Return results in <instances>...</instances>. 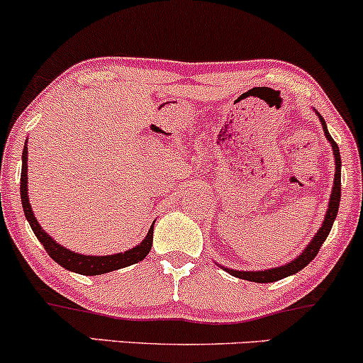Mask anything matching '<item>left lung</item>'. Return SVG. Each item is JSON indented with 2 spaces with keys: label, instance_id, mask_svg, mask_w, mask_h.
I'll use <instances>...</instances> for the list:
<instances>
[{
  "label": "left lung",
  "instance_id": "8db88e82",
  "mask_svg": "<svg viewBox=\"0 0 363 363\" xmlns=\"http://www.w3.org/2000/svg\"><path fill=\"white\" fill-rule=\"evenodd\" d=\"M315 114H318V118L320 121V126H323L324 136H326L329 145H331L333 155H335V181H333V191H331V196H329L328 211H326V215H324V220H323V223H320L318 234L312 237L311 242L306 245V249H303V251L298 254L297 257H294L291 261L285 262V264L277 266V268L257 269V272H247V269H245V272H239V269L225 268V266L216 262L220 268L225 269L227 273H230L232 277L242 278V280H247V281H256V283H272V281L281 280V278L291 277V274L298 273L301 269L306 268V266L309 264V262L314 259L315 256H318L320 245H323L324 240H326V237L329 235V232H331L333 223H335L336 215H338L340 198H341V157H340L338 145H336V141L331 138V135H329L326 121L323 119V116H320L319 112H315Z\"/></svg>",
  "mask_w": 363,
  "mask_h": 363
}]
</instances>
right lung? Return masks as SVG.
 <instances>
[{
  "mask_svg": "<svg viewBox=\"0 0 363 363\" xmlns=\"http://www.w3.org/2000/svg\"><path fill=\"white\" fill-rule=\"evenodd\" d=\"M27 141L23 145V153H22V176H20V198H22V206H23V213L27 222L30 223L32 230L39 242L44 245V249L48 251L49 256L52 257L57 264L62 266L68 272L78 273V274H86V277H95V274H104L114 272V269H121L126 268V266L136 264V262L143 261L147 257V254L152 249V242H153V222L152 227H150L148 234L145 235V239L141 240L138 245L135 247L128 249L124 252H116V254H109V256H86V254H78L74 251H69L66 249L65 245H61L60 242L52 239L48 232L40 227V223L37 222L34 211H32L30 201H28V176H27Z\"/></svg>",
  "mask_w": 363,
  "mask_h": 363,
  "instance_id": "1",
  "label": "right lung"
}]
</instances>
